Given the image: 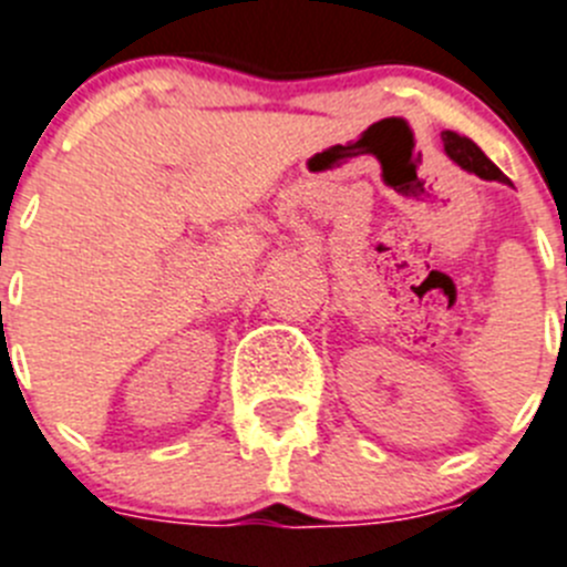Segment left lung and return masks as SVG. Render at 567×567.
I'll return each mask as SVG.
<instances>
[{
  "mask_svg": "<svg viewBox=\"0 0 567 567\" xmlns=\"http://www.w3.org/2000/svg\"><path fill=\"white\" fill-rule=\"evenodd\" d=\"M442 142H445V153H449L451 158H454L456 164L462 166V169L476 172V175H478V177H484V181H501V183H509V181H506L504 172H501L498 166H495L493 161H489L487 155H484L482 150H478L476 144L471 142V138L456 136V133L445 131V133H442Z\"/></svg>",
  "mask_w": 567,
  "mask_h": 567,
  "instance_id": "1",
  "label": "left lung"
}]
</instances>
